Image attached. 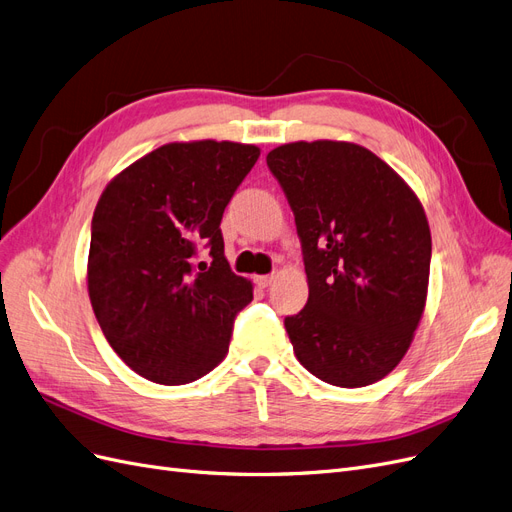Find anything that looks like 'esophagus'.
I'll use <instances>...</instances> for the list:
<instances>
[{
  "label": "esophagus",
  "mask_w": 512,
  "mask_h": 512,
  "mask_svg": "<svg viewBox=\"0 0 512 512\" xmlns=\"http://www.w3.org/2000/svg\"><path fill=\"white\" fill-rule=\"evenodd\" d=\"M274 278H276V274H263V276H255V283L259 285V287H270L272 283H274Z\"/></svg>",
  "instance_id": "esophagus-1"
}]
</instances>
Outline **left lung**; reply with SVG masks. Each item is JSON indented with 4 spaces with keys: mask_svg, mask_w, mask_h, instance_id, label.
Returning a JSON list of instances; mask_svg holds the SVG:
<instances>
[{
    "mask_svg": "<svg viewBox=\"0 0 512 512\" xmlns=\"http://www.w3.org/2000/svg\"><path fill=\"white\" fill-rule=\"evenodd\" d=\"M302 242L308 302L285 317L300 364L336 387L381 381L406 355L430 280L417 195L351 142H291L266 157Z\"/></svg>",
    "mask_w": 512,
    "mask_h": 512,
    "instance_id": "8db88e82",
    "label": "left lung"
}]
</instances>
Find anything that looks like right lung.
<instances>
[{
	"label": "right lung",
	"instance_id": "1",
	"mask_svg": "<svg viewBox=\"0 0 512 512\" xmlns=\"http://www.w3.org/2000/svg\"><path fill=\"white\" fill-rule=\"evenodd\" d=\"M259 159L238 142H172L104 189L91 221L89 298L110 346L159 385H187L227 355L253 287L225 259V206ZM208 248L211 263L196 261Z\"/></svg>",
	"mask_w": 512,
	"mask_h": 512
}]
</instances>
